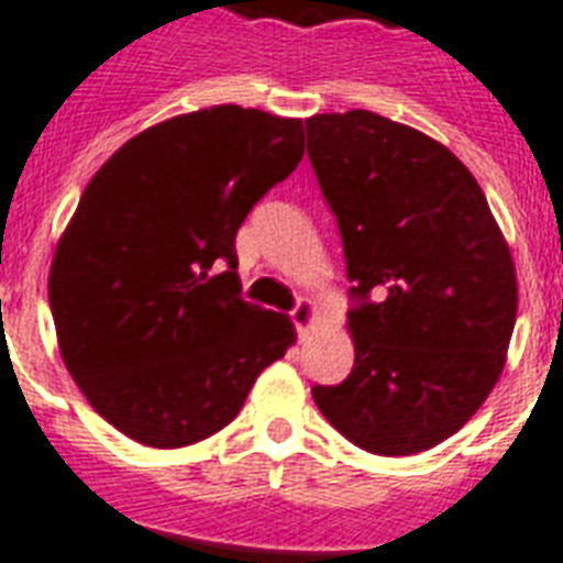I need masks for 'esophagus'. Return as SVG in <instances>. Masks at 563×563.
<instances>
[{
    "instance_id": "34e87169",
    "label": "esophagus",
    "mask_w": 563,
    "mask_h": 563,
    "mask_svg": "<svg viewBox=\"0 0 563 563\" xmlns=\"http://www.w3.org/2000/svg\"><path fill=\"white\" fill-rule=\"evenodd\" d=\"M291 321H295V328H298L300 336H307V333L316 328V321H319V307H316L312 300H303V303H298V307L291 310Z\"/></svg>"
}]
</instances>
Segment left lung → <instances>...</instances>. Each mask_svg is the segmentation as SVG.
Wrapping results in <instances>:
<instances>
[{"instance_id": "obj_1", "label": "left lung", "mask_w": 563, "mask_h": 563, "mask_svg": "<svg viewBox=\"0 0 563 563\" xmlns=\"http://www.w3.org/2000/svg\"><path fill=\"white\" fill-rule=\"evenodd\" d=\"M307 153L360 298L349 312L354 368L312 398L366 452L434 449L487 401L508 360V242L470 167L419 129L366 109L312 114Z\"/></svg>"}]
</instances>
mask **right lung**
<instances>
[{
	"mask_svg": "<svg viewBox=\"0 0 563 563\" xmlns=\"http://www.w3.org/2000/svg\"><path fill=\"white\" fill-rule=\"evenodd\" d=\"M300 123L242 106L177 114L81 191L55 244L49 310L81 396L129 440L183 449L218 434L295 345L289 316L239 298L235 233L298 167Z\"/></svg>",
	"mask_w": 563,
	"mask_h": 563,
	"instance_id": "obj_1",
	"label": "right lung"
}]
</instances>
